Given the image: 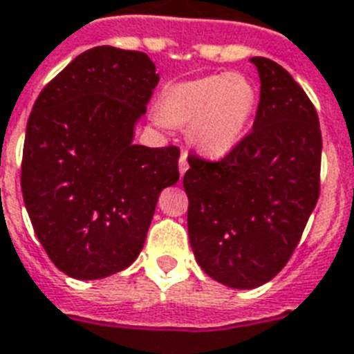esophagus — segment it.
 <instances>
[{"label":"esophagus","instance_id":"obj_1","mask_svg":"<svg viewBox=\"0 0 354 354\" xmlns=\"http://www.w3.org/2000/svg\"><path fill=\"white\" fill-rule=\"evenodd\" d=\"M180 174L183 176V174L187 173V169H189V160H187V153L185 151H181V156H180Z\"/></svg>","mask_w":354,"mask_h":354}]
</instances>
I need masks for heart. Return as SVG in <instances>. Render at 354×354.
Here are the masks:
<instances>
[{"label": "heart", "mask_w": 354, "mask_h": 354, "mask_svg": "<svg viewBox=\"0 0 354 354\" xmlns=\"http://www.w3.org/2000/svg\"><path fill=\"white\" fill-rule=\"evenodd\" d=\"M257 109V88L242 75H208L165 87L153 119L160 126L189 124L190 139L212 156H223L244 137Z\"/></svg>", "instance_id": "obj_1"}]
</instances>
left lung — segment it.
<instances>
[{
    "label": "left lung",
    "mask_w": 354,
    "mask_h": 354,
    "mask_svg": "<svg viewBox=\"0 0 354 354\" xmlns=\"http://www.w3.org/2000/svg\"><path fill=\"white\" fill-rule=\"evenodd\" d=\"M251 62L262 84L253 130L221 160L190 153L183 176L196 260L233 288L260 287L283 269L321 194L317 110L279 64Z\"/></svg>",
    "instance_id": "8db88e82"
}]
</instances>
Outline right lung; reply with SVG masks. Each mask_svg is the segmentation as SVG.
Returning <instances> with one entry per match:
<instances>
[{"label": "right lung", "instance_id": "1", "mask_svg": "<svg viewBox=\"0 0 354 354\" xmlns=\"http://www.w3.org/2000/svg\"><path fill=\"white\" fill-rule=\"evenodd\" d=\"M158 80L142 51L97 46L35 100L21 190L37 239L71 278H104L135 262L160 192L180 180V147L131 142Z\"/></svg>", "mask_w": 354, "mask_h": 354}]
</instances>
